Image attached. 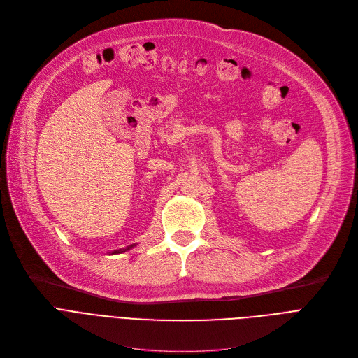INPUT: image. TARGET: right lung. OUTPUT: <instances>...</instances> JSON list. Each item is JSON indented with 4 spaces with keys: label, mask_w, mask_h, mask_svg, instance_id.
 <instances>
[{
    "label": "right lung",
    "mask_w": 358,
    "mask_h": 358,
    "mask_svg": "<svg viewBox=\"0 0 358 358\" xmlns=\"http://www.w3.org/2000/svg\"><path fill=\"white\" fill-rule=\"evenodd\" d=\"M134 247H136L135 243L134 245H129V247H126V248H120V250H116V251H113L111 254H122V252H124V251H127V250H130V248H134Z\"/></svg>",
    "instance_id": "add662e5"
}]
</instances>
